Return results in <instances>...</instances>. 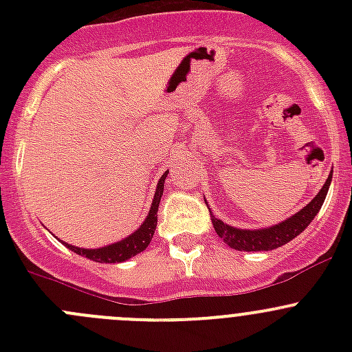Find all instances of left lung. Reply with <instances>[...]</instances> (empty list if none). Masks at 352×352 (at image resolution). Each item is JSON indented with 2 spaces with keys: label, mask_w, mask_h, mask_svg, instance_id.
Masks as SVG:
<instances>
[{
  "label": "left lung",
  "mask_w": 352,
  "mask_h": 352,
  "mask_svg": "<svg viewBox=\"0 0 352 352\" xmlns=\"http://www.w3.org/2000/svg\"><path fill=\"white\" fill-rule=\"evenodd\" d=\"M330 182H332V172L325 180L324 187L320 189V192L317 194L307 206H305L301 211H298L296 214H293L291 218L285 219V221L278 223L274 226H267V228L261 230H242L236 228V226H230L226 223H223L221 219L216 218L211 212V221L214 225L216 233H218L219 239H223L228 247L235 248V250L242 252H261V250H274V248L283 247L287 242L294 239V236L300 235L301 232H305L308 225L311 223V219L317 216V212L320 211L322 204H324L325 197H327ZM208 204V202H206Z\"/></svg>",
  "instance_id": "8db88e82"
}]
</instances>
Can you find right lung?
I'll return each instance as SVG.
<instances>
[{"mask_svg":"<svg viewBox=\"0 0 352 352\" xmlns=\"http://www.w3.org/2000/svg\"><path fill=\"white\" fill-rule=\"evenodd\" d=\"M166 175H168V170L160 177L158 184H156L155 197L153 201H151V208L150 211H148L146 219H144L143 225H141L136 232L131 233L129 236H126V239L119 240V242L116 243L105 245V247L100 248H80L66 242L63 243H65L71 252H74V254L83 255V257L90 258V261L102 262V264H117V262H124L127 261V258L138 255L140 252L146 250V247L150 245L151 239H153L155 235L156 221H158V206L160 199L163 196V184H165Z\"/></svg>","mask_w":352,"mask_h":352,"instance_id":"add662e5","label":"right lung"}]
</instances>
